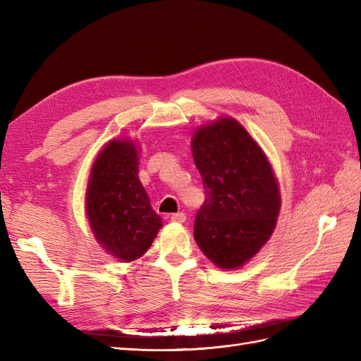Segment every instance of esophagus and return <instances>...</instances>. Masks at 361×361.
<instances>
[{
  "label": "esophagus",
  "instance_id": "obj_1",
  "mask_svg": "<svg viewBox=\"0 0 361 361\" xmlns=\"http://www.w3.org/2000/svg\"><path fill=\"white\" fill-rule=\"evenodd\" d=\"M169 218L173 223H183L185 220H187V215H185L183 212H178V214H171Z\"/></svg>",
  "mask_w": 361,
  "mask_h": 361
}]
</instances>
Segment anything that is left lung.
<instances>
[{"label": "left lung", "instance_id": "8db88e82", "mask_svg": "<svg viewBox=\"0 0 361 361\" xmlns=\"http://www.w3.org/2000/svg\"><path fill=\"white\" fill-rule=\"evenodd\" d=\"M192 157L204 190L194 238L215 265H244L274 232L280 194L262 149L233 118L200 128Z\"/></svg>", "mask_w": 361, "mask_h": 361}]
</instances>
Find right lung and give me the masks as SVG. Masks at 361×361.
<instances>
[{
  "label": "right lung",
  "instance_id": "right-lung-1",
  "mask_svg": "<svg viewBox=\"0 0 361 361\" xmlns=\"http://www.w3.org/2000/svg\"><path fill=\"white\" fill-rule=\"evenodd\" d=\"M87 216L99 244L123 262L143 256L161 218L138 179L137 149L114 140L96 158L87 190Z\"/></svg>",
  "mask_w": 361,
  "mask_h": 361
}]
</instances>
